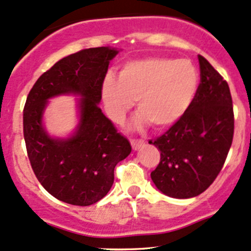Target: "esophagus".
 Masks as SVG:
<instances>
[{
  "label": "esophagus",
  "instance_id": "obj_1",
  "mask_svg": "<svg viewBox=\"0 0 251 251\" xmlns=\"http://www.w3.org/2000/svg\"><path fill=\"white\" fill-rule=\"evenodd\" d=\"M130 144H131V147H133V150H139V148H141L142 146L145 145V140L142 139H131L130 140Z\"/></svg>",
  "mask_w": 251,
  "mask_h": 251
}]
</instances>
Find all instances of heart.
Listing matches in <instances>:
<instances>
[{
	"label": "heart",
	"instance_id": "obj_1",
	"mask_svg": "<svg viewBox=\"0 0 251 251\" xmlns=\"http://www.w3.org/2000/svg\"><path fill=\"white\" fill-rule=\"evenodd\" d=\"M199 87V73L189 60L147 57L126 62L117 72V81L106 77L101 97L110 117L123 120L137 100V125L151 122L166 128L189 109Z\"/></svg>",
	"mask_w": 251,
	"mask_h": 251
}]
</instances>
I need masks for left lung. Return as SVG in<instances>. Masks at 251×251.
Instances as JSON below:
<instances>
[{
	"label": "left lung",
	"instance_id": "8db88e82",
	"mask_svg": "<svg viewBox=\"0 0 251 251\" xmlns=\"http://www.w3.org/2000/svg\"><path fill=\"white\" fill-rule=\"evenodd\" d=\"M200 83L185 114L150 144L160 151L151 172L165 195L189 199L200 195L222 171L233 139L234 116L227 82L199 55Z\"/></svg>",
	"mask_w": 251,
	"mask_h": 251
}]
</instances>
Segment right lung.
<instances>
[{"instance_id": "obj_1", "label": "right lung", "mask_w": 251, "mask_h": 251, "mask_svg": "<svg viewBox=\"0 0 251 251\" xmlns=\"http://www.w3.org/2000/svg\"><path fill=\"white\" fill-rule=\"evenodd\" d=\"M114 48L83 49L56 62L29 91L24 107V137L32 170L48 193L74 206H90L114 184L115 166L131 152L128 139L98 106ZM82 97L80 123L72 138L52 139L41 125L47 99Z\"/></svg>"}]
</instances>
